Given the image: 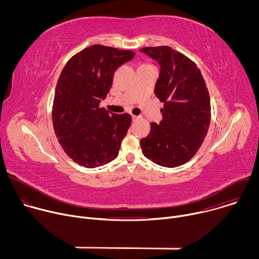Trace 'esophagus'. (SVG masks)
<instances>
[{
  "label": "esophagus",
  "instance_id": "obj_1",
  "mask_svg": "<svg viewBox=\"0 0 259 259\" xmlns=\"http://www.w3.org/2000/svg\"><path fill=\"white\" fill-rule=\"evenodd\" d=\"M132 120L136 121V120H138V117L137 116H132Z\"/></svg>",
  "mask_w": 259,
  "mask_h": 259
}]
</instances>
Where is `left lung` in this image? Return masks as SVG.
I'll return each instance as SVG.
<instances>
[{
	"label": "left lung",
	"mask_w": 259,
	"mask_h": 259,
	"mask_svg": "<svg viewBox=\"0 0 259 259\" xmlns=\"http://www.w3.org/2000/svg\"><path fill=\"white\" fill-rule=\"evenodd\" d=\"M160 66L155 94L164 102L163 120L152 123L147 137L140 140L142 154L167 168L189 162L207 135L211 107L205 81L198 66L168 46L139 50Z\"/></svg>",
	"instance_id": "1"
}]
</instances>
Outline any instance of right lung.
Segmentation results:
<instances>
[{
    "mask_svg": "<svg viewBox=\"0 0 259 259\" xmlns=\"http://www.w3.org/2000/svg\"><path fill=\"white\" fill-rule=\"evenodd\" d=\"M135 53L92 45L72 56L58 79L52 120L60 145L76 163L95 168L118 157L131 125L129 114L99 107L112 88L116 69Z\"/></svg>",
    "mask_w": 259,
    "mask_h": 259,
    "instance_id": "add662e5",
    "label": "right lung"
}]
</instances>
